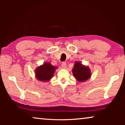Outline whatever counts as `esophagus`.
I'll use <instances>...</instances> for the list:
<instances>
[{
  "label": "esophagus",
  "mask_w": 125,
  "mask_h": 125,
  "mask_svg": "<svg viewBox=\"0 0 125 125\" xmlns=\"http://www.w3.org/2000/svg\"><path fill=\"white\" fill-rule=\"evenodd\" d=\"M61 65H62V67L63 68H64V69H65V68H66V67H67V64H66V63L65 62H62V64H61Z\"/></svg>",
  "instance_id": "obj_1"
}]
</instances>
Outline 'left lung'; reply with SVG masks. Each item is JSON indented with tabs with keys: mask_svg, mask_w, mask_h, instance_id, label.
Wrapping results in <instances>:
<instances>
[{
	"mask_svg": "<svg viewBox=\"0 0 125 125\" xmlns=\"http://www.w3.org/2000/svg\"><path fill=\"white\" fill-rule=\"evenodd\" d=\"M72 72L74 77L79 82H84L88 80L91 76L89 69L78 62L75 63Z\"/></svg>",
	"mask_w": 125,
	"mask_h": 125,
	"instance_id": "1",
	"label": "left lung"
}]
</instances>
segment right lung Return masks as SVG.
I'll list each match as a JSON object with an SVG mask.
<instances>
[{"label":"right lung","mask_w":125,"mask_h":125,"mask_svg":"<svg viewBox=\"0 0 125 125\" xmlns=\"http://www.w3.org/2000/svg\"><path fill=\"white\" fill-rule=\"evenodd\" d=\"M56 67L49 63H46L37 68L36 70V76L40 81H48L52 78Z\"/></svg>","instance_id":"obj_1"}]
</instances>
